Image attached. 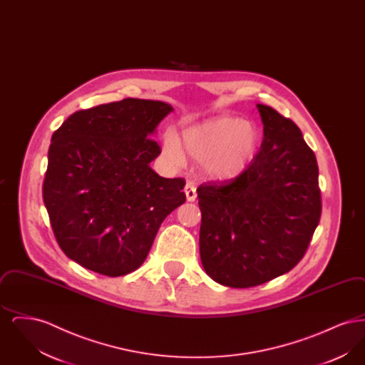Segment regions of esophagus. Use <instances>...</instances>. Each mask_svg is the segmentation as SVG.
<instances>
[{
	"label": "esophagus",
	"instance_id": "esophagus-1",
	"mask_svg": "<svg viewBox=\"0 0 365 365\" xmlns=\"http://www.w3.org/2000/svg\"><path fill=\"white\" fill-rule=\"evenodd\" d=\"M185 192H186L187 201H190V202L195 201V198H197V187H195V185H194L192 182H187V183H186Z\"/></svg>",
	"mask_w": 365,
	"mask_h": 365
}]
</instances>
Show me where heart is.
Segmentation results:
<instances>
[{
    "label": "heart",
    "mask_w": 365,
    "mask_h": 365,
    "mask_svg": "<svg viewBox=\"0 0 365 365\" xmlns=\"http://www.w3.org/2000/svg\"><path fill=\"white\" fill-rule=\"evenodd\" d=\"M260 142V131L255 124L237 118H217L186 128L180 146L185 155L201 163L207 176L231 180L249 167ZM163 152L173 165H182L185 157L174 138L164 140Z\"/></svg>",
    "instance_id": "b5f03b06"
}]
</instances>
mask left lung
<instances>
[{"instance_id":"obj_1","label":"left lung","mask_w":365,"mask_h":365,"mask_svg":"<svg viewBox=\"0 0 365 365\" xmlns=\"http://www.w3.org/2000/svg\"><path fill=\"white\" fill-rule=\"evenodd\" d=\"M260 152L235 179L201 185L200 255L215 282L259 286L293 269L320 222L319 167L298 125L257 104Z\"/></svg>"}]
</instances>
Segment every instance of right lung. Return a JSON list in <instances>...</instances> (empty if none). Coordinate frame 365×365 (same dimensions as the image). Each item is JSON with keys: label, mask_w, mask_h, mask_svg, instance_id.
Returning a JSON list of instances; mask_svg holds the SVG:
<instances>
[{"label": "right lung", "mask_w": 365, "mask_h": 365, "mask_svg": "<svg viewBox=\"0 0 365 365\" xmlns=\"http://www.w3.org/2000/svg\"><path fill=\"white\" fill-rule=\"evenodd\" d=\"M174 108L124 98L78 110L52 135L43 202L71 260L106 277L135 271L164 219L186 201L185 179L157 175L150 137Z\"/></svg>", "instance_id": "obj_1"}]
</instances>
